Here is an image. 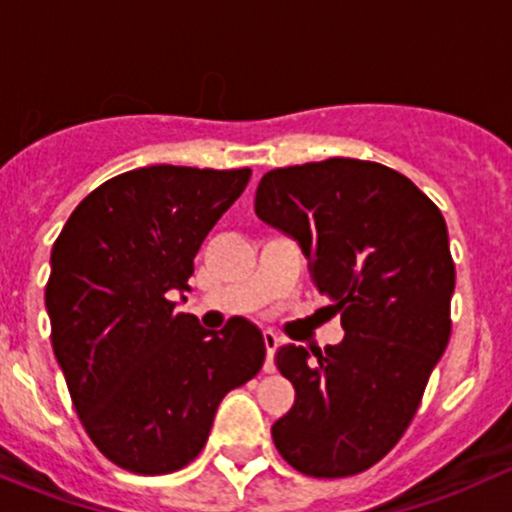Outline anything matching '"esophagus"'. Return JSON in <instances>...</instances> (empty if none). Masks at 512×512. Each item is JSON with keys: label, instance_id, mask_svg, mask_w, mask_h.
Here are the masks:
<instances>
[{"label": "esophagus", "instance_id": "1", "mask_svg": "<svg viewBox=\"0 0 512 512\" xmlns=\"http://www.w3.org/2000/svg\"><path fill=\"white\" fill-rule=\"evenodd\" d=\"M263 342H266V365H263V370L273 372L276 370V365H273V355H276L278 345H281V337L273 333V330H263Z\"/></svg>", "mask_w": 512, "mask_h": 512}]
</instances>
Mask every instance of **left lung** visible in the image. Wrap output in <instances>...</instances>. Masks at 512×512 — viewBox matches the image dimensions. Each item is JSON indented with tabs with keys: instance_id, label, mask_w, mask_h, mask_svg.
Instances as JSON below:
<instances>
[{
	"instance_id": "obj_1",
	"label": "left lung",
	"mask_w": 512,
	"mask_h": 512,
	"mask_svg": "<svg viewBox=\"0 0 512 512\" xmlns=\"http://www.w3.org/2000/svg\"><path fill=\"white\" fill-rule=\"evenodd\" d=\"M254 207L300 246L345 330L325 352H276L295 404L273 444L305 476H355L402 439L449 345L446 221L412 179L350 157L266 172Z\"/></svg>"
}]
</instances>
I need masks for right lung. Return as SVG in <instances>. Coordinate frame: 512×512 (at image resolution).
<instances>
[{
  "label": "right lung",
  "mask_w": 512,
  "mask_h": 512,
  "mask_svg": "<svg viewBox=\"0 0 512 512\" xmlns=\"http://www.w3.org/2000/svg\"><path fill=\"white\" fill-rule=\"evenodd\" d=\"M251 170L152 165L93 189L68 217L46 286L51 342L73 407L105 458L157 476L204 449L226 392L266 360L261 330H204L177 300L194 256Z\"/></svg>",
  "instance_id": "right-lung-1"
}]
</instances>
